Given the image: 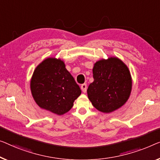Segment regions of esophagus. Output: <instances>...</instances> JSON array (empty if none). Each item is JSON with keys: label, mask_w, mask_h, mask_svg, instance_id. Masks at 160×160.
<instances>
[{"label": "esophagus", "mask_w": 160, "mask_h": 160, "mask_svg": "<svg viewBox=\"0 0 160 160\" xmlns=\"http://www.w3.org/2000/svg\"><path fill=\"white\" fill-rule=\"evenodd\" d=\"M81 90H82V91L84 92V93H85L87 91V85L85 84V83H84V84H82V85H81Z\"/></svg>", "instance_id": "34e87169"}]
</instances>
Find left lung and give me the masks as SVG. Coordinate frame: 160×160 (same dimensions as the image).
Masks as SVG:
<instances>
[{
    "instance_id": "1",
    "label": "left lung",
    "mask_w": 160,
    "mask_h": 160,
    "mask_svg": "<svg viewBox=\"0 0 160 160\" xmlns=\"http://www.w3.org/2000/svg\"><path fill=\"white\" fill-rule=\"evenodd\" d=\"M94 81L88 86V98L97 110L109 113L129 98L132 79L128 67L116 57L101 59L92 68Z\"/></svg>"
}]
</instances>
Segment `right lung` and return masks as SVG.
<instances>
[{
  "mask_svg": "<svg viewBox=\"0 0 160 160\" xmlns=\"http://www.w3.org/2000/svg\"><path fill=\"white\" fill-rule=\"evenodd\" d=\"M33 98L42 109L63 115L81 94L75 79L61 59L48 57L37 66L30 81Z\"/></svg>",
  "mask_w": 160,
  "mask_h": 160,
  "instance_id": "add662e5",
  "label": "right lung"
}]
</instances>
